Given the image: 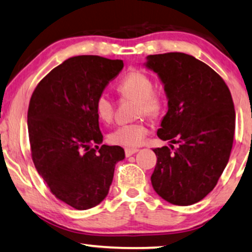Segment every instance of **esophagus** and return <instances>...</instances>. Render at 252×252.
<instances>
[{
  "instance_id": "esophagus-1",
  "label": "esophagus",
  "mask_w": 252,
  "mask_h": 252,
  "mask_svg": "<svg viewBox=\"0 0 252 252\" xmlns=\"http://www.w3.org/2000/svg\"><path fill=\"white\" fill-rule=\"evenodd\" d=\"M124 152H126V157H130L132 156V154H135L136 152H138V149H130V147H126V149L124 150Z\"/></svg>"
}]
</instances>
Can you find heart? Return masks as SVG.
Segmentation results:
<instances>
[{
    "label": "heart",
    "mask_w": 252,
    "mask_h": 252,
    "mask_svg": "<svg viewBox=\"0 0 252 252\" xmlns=\"http://www.w3.org/2000/svg\"><path fill=\"white\" fill-rule=\"evenodd\" d=\"M116 91L121 98L135 99L133 115L136 117L145 115L150 119H157L165 108V98L162 93L153 89V80L146 73L133 70L126 73L117 83ZM95 114L100 121L109 123L113 120L115 103L108 95L101 93L96 96L94 102ZM149 128L144 119L136 122L119 126L108 135V140L114 145L135 147L143 143Z\"/></svg>",
    "instance_id": "heart-1"
}]
</instances>
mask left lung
Instances as JSON below:
<instances>
[{"mask_svg":"<svg viewBox=\"0 0 252 252\" xmlns=\"http://www.w3.org/2000/svg\"><path fill=\"white\" fill-rule=\"evenodd\" d=\"M147 68L165 85L168 112L158 137L177 147H157L153 189L170 204L192 205L217 186L235 132V109L224 80L184 53L147 56Z\"/></svg>","mask_w":252,"mask_h":252,"instance_id":"obj_1","label":"left lung"}]
</instances>
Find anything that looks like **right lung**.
I'll list each match as a JSON object with an SVG mask.
<instances>
[{
  "mask_svg": "<svg viewBox=\"0 0 252 252\" xmlns=\"http://www.w3.org/2000/svg\"><path fill=\"white\" fill-rule=\"evenodd\" d=\"M123 68L122 60L70 58L40 80L28 110L31 156L56 198L76 210L105 199L121 146L102 145L94 102Z\"/></svg>",
  "mask_w": 252,
  "mask_h": 252,
  "instance_id": "obj_1",
  "label": "right lung"
}]
</instances>
